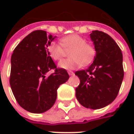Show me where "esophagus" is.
I'll list each match as a JSON object with an SVG mask.
<instances>
[{"label":"esophagus","mask_w":134,"mask_h":134,"mask_svg":"<svg viewBox=\"0 0 134 134\" xmlns=\"http://www.w3.org/2000/svg\"><path fill=\"white\" fill-rule=\"evenodd\" d=\"M67 72H68V74H69L70 75H74V72H73L72 71H71V70H69V71H67Z\"/></svg>","instance_id":"34e87169"}]
</instances>
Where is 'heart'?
<instances>
[{
	"instance_id": "heart-1",
	"label": "heart",
	"mask_w": 134,
	"mask_h": 134,
	"mask_svg": "<svg viewBox=\"0 0 134 134\" xmlns=\"http://www.w3.org/2000/svg\"><path fill=\"white\" fill-rule=\"evenodd\" d=\"M61 42H52L48 47L50 57L54 61H60L70 52L69 59L61 62L59 66L64 69H72L87 65L93 61L96 56V49L86 39L77 34L63 37Z\"/></svg>"
}]
</instances>
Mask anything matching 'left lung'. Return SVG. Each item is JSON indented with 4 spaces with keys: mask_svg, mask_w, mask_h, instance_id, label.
Returning a JSON list of instances; mask_svg holds the SVG:
<instances>
[{
    "mask_svg": "<svg viewBox=\"0 0 134 134\" xmlns=\"http://www.w3.org/2000/svg\"><path fill=\"white\" fill-rule=\"evenodd\" d=\"M90 38L96 56L87 70L75 72L80 80L75 93L82 106L99 109L111 103L118 96L124 76L123 54L108 34L93 31Z\"/></svg>",
    "mask_w": 134,
    "mask_h": 134,
    "instance_id": "1",
    "label": "left lung"
}]
</instances>
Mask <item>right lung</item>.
I'll use <instances>...</instances> for the list:
<instances>
[{"instance_id":"1","label":"right lung","mask_w":134,"mask_h":134,"mask_svg":"<svg viewBox=\"0 0 134 134\" xmlns=\"http://www.w3.org/2000/svg\"><path fill=\"white\" fill-rule=\"evenodd\" d=\"M54 38L45 31H34L17 45L11 56L10 87L19 105L29 112L41 113L50 109L58 87L70 77L50 57L48 47ZM51 69L54 73L46 76Z\"/></svg>"}]
</instances>
